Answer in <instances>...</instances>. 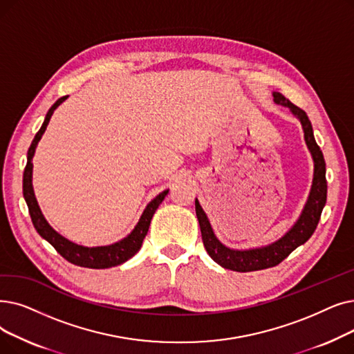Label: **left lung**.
<instances>
[{"label":"left lung","mask_w":354,"mask_h":354,"mask_svg":"<svg viewBox=\"0 0 354 354\" xmlns=\"http://www.w3.org/2000/svg\"><path fill=\"white\" fill-rule=\"evenodd\" d=\"M273 101L276 104L289 106L292 114H295L301 121L302 129H304L305 143L308 146L314 160L313 187H311L308 201H306L301 217L294 224V227H292L289 232L278 241L265 245V248L249 249V250H234V249L225 248V245L215 237L204 209L201 208V205H199L198 199H195L196 218H198L199 227H201L203 241H204V248L207 253L211 256L214 262H217L220 266L234 272H253V270H262V269L279 265L283 259H286L298 248V245L304 244L313 236V233L315 232V228L318 225L322 208H324L327 201L326 160H324V156H322L319 146L314 139V131H313V126L308 115H306V113L301 110L299 106L286 100L281 92H273Z\"/></svg>","instance_id":"obj_1"}]
</instances>
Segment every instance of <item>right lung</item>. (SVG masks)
Here are the masks:
<instances>
[{
	"instance_id": "right-lung-1",
	"label": "right lung",
	"mask_w": 354,
	"mask_h": 354,
	"mask_svg": "<svg viewBox=\"0 0 354 354\" xmlns=\"http://www.w3.org/2000/svg\"><path fill=\"white\" fill-rule=\"evenodd\" d=\"M66 98L68 97L59 98L50 106V110L48 111V114H46V118L43 121L40 130L37 131L32 145H30V147H28L27 165L24 167V174H23V195H24V199H26L27 207H28L30 217H32L33 225L37 230V233L44 240H48L56 249V252L64 259H66L68 262H71L76 266L91 268V269H105V268L117 266V265L127 262L130 257H133L137 252L140 250L142 243H143V240H145V237L149 232V225H150L153 214H155L158 207L162 204V201L165 199V196L167 195L169 189L160 192L155 199H153V201H150L147 204L146 209L143 211L142 217H140L139 223H137V225L134 227L133 232L126 239H122V240H120L114 244L101 245V248H85V245L75 244V243L69 241L68 239L60 236L59 233H56L55 230L49 225V223L44 220L43 214L39 208V204L36 201L35 191H33V183H32V174H33L32 159L35 156L36 146H37L39 140L41 139V136H43L46 127H48V124H49L53 111Z\"/></svg>"
}]
</instances>
